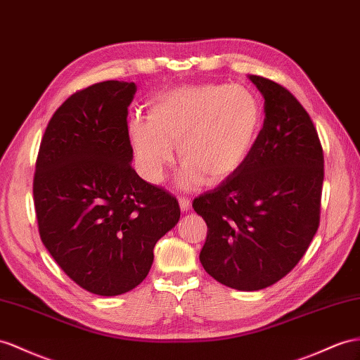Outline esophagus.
<instances>
[{
    "mask_svg": "<svg viewBox=\"0 0 360 360\" xmlns=\"http://www.w3.org/2000/svg\"><path fill=\"white\" fill-rule=\"evenodd\" d=\"M179 207H181V210L182 211H187V210H190V207H191V200L188 199V198H179Z\"/></svg>",
    "mask_w": 360,
    "mask_h": 360,
    "instance_id": "34e87169",
    "label": "esophagus"
}]
</instances>
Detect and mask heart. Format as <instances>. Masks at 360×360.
Wrapping results in <instances>:
<instances>
[{
    "instance_id": "obj_1",
    "label": "heart",
    "mask_w": 360,
    "mask_h": 360,
    "mask_svg": "<svg viewBox=\"0 0 360 360\" xmlns=\"http://www.w3.org/2000/svg\"><path fill=\"white\" fill-rule=\"evenodd\" d=\"M263 110L251 89L204 84L164 91L149 108V120H134L131 140L147 181L158 184L173 160L184 164L181 184H217L243 165L259 141Z\"/></svg>"
}]
</instances>
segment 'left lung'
<instances>
[{"instance_id":"obj_1","label":"left lung","mask_w":360,"mask_h":360,"mask_svg":"<svg viewBox=\"0 0 360 360\" xmlns=\"http://www.w3.org/2000/svg\"><path fill=\"white\" fill-rule=\"evenodd\" d=\"M264 97V123L238 170L193 200L207 224L200 263L219 283L260 290L306 254L321 217L324 153L307 110L289 89L250 76Z\"/></svg>"}]
</instances>
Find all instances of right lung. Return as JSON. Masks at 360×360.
Listing matches in <instances>:
<instances>
[{"instance_id": "obj_1", "label": "right lung", "mask_w": 360, "mask_h": 360, "mask_svg": "<svg viewBox=\"0 0 360 360\" xmlns=\"http://www.w3.org/2000/svg\"><path fill=\"white\" fill-rule=\"evenodd\" d=\"M134 82L76 91L53 114L33 178L39 236L60 269L85 290L115 297L150 271L153 248L178 224L169 191L132 169L127 106Z\"/></svg>"}]
</instances>
